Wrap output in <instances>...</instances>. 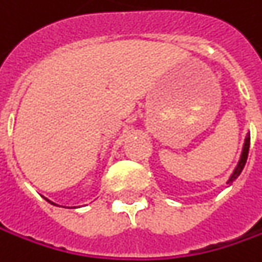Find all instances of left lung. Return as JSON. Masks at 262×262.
Returning <instances> with one entry per match:
<instances>
[{
  "label": "left lung",
  "instance_id": "1",
  "mask_svg": "<svg viewBox=\"0 0 262 262\" xmlns=\"http://www.w3.org/2000/svg\"><path fill=\"white\" fill-rule=\"evenodd\" d=\"M249 141H251V138H249V134H247V137H245V143H244V147H242V153H241V157H239V162H237L235 170L232 172V175L229 176V179H227L226 184H232V182L236 179L237 176L241 175V172L244 170V167H245V163H247V159H248V151H249Z\"/></svg>",
  "mask_w": 262,
  "mask_h": 262
}]
</instances>
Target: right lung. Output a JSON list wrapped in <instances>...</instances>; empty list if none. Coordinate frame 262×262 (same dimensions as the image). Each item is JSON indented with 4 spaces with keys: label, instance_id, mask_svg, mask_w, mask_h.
I'll list each match as a JSON object with an SVG mask.
<instances>
[{
    "label": "right lung",
    "instance_id": "right-lung-1",
    "mask_svg": "<svg viewBox=\"0 0 262 262\" xmlns=\"http://www.w3.org/2000/svg\"><path fill=\"white\" fill-rule=\"evenodd\" d=\"M46 201H48V203H51V204H54V206H56L55 203H52V201H49V200H48V198H46Z\"/></svg>",
    "mask_w": 262,
    "mask_h": 262
}]
</instances>
